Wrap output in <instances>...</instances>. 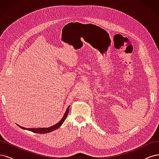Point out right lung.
<instances>
[{
  "label": "right lung",
  "instance_id": "right-lung-1",
  "mask_svg": "<svg viewBox=\"0 0 159 159\" xmlns=\"http://www.w3.org/2000/svg\"><path fill=\"white\" fill-rule=\"evenodd\" d=\"M69 110H70V107H68V109H66V113H65V114H64V117H62V119H61V121H60L59 123H57V124L54 125H53V126H52V127H48V128H40V129L30 128V129H28V128L22 127H21V126H20V125H18V126H19V127H20L22 128V129H26V130H28V131H32V132L36 133H41V134H43V133H50V132H52V131H54V130H56V129H58V128L61 125L62 123H63L64 121L66 120L67 116H68V113H69Z\"/></svg>",
  "mask_w": 159,
  "mask_h": 159
}]
</instances>
